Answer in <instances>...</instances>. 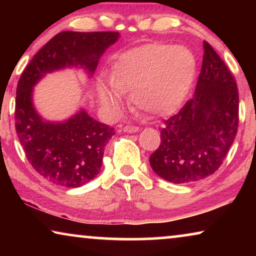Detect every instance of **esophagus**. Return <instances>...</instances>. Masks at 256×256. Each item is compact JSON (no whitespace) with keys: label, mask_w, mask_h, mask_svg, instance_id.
<instances>
[{"label":"esophagus","mask_w":256,"mask_h":256,"mask_svg":"<svg viewBox=\"0 0 256 256\" xmlns=\"http://www.w3.org/2000/svg\"><path fill=\"white\" fill-rule=\"evenodd\" d=\"M124 132L132 134V132H138V127H136V126H126V127H124Z\"/></svg>","instance_id":"1"}]
</instances>
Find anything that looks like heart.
Here are the masks:
<instances>
[{
	"instance_id": "heart-1",
	"label": "heart",
	"mask_w": 256,
	"mask_h": 256,
	"mask_svg": "<svg viewBox=\"0 0 256 256\" xmlns=\"http://www.w3.org/2000/svg\"><path fill=\"white\" fill-rule=\"evenodd\" d=\"M197 60L183 45L146 44L120 54L110 82L100 80V102L113 113L122 106V94L130 93L138 110L162 116L182 104L194 82Z\"/></svg>"
}]
</instances>
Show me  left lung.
I'll return each mask as SVG.
<instances>
[{
    "mask_svg": "<svg viewBox=\"0 0 256 256\" xmlns=\"http://www.w3.org/2000/svg\"><path fill=\"white\" fill-rule=\"evenodd\" d=\"M239 124L236 82L208 42L194 96L160 130V144L149 158L154 172L174 184L214 174L236 138Z\"/></svg>",
    "mask_w": 256,
    "mask_h": 256,
    "instance_id": "8db88e82",
    "label": "left lung"
}]
</instances>
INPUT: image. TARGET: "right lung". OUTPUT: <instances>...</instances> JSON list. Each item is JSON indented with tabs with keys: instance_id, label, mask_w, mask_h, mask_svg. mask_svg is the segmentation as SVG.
I'll return each mask as SVG.
<instances>
[{
	"instance_id": "1",
	"label": "right lung",
	"mask_w": 256,
	"mask_h": 256,
	"mask_svg": "<svg viewBox=\"0 0 256 256\" xmlns=\"http://www.w3.org/2000/svg\"><path fill=\"white\" fill-rule=\"evenodd\" d=\"M120 38L118 32L62 31L34 54L16 90L15 127L31 166L56 185L79 188L94 180L114 128L84 110L62 121H48L34 104V87L48 73L82 68L93 76L101 56Z\"/></svg>"
}]
</instances>
